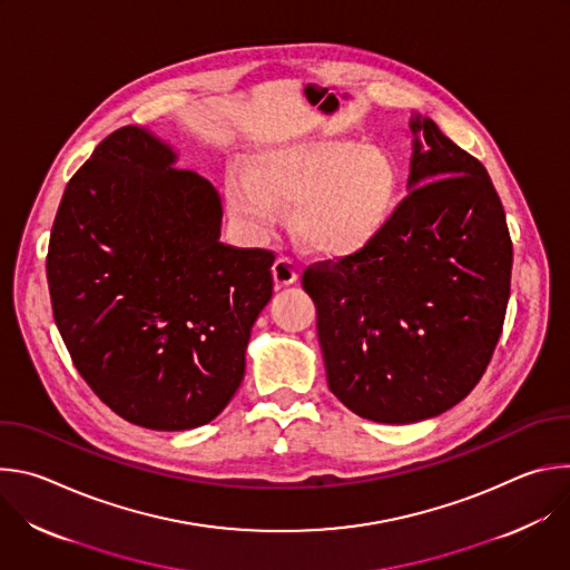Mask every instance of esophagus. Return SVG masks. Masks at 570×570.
I'll use <instances>...</instances> for the list:
<instances>
[{
	"mask_svg": "<svg viewBox=\"0 0 570 570\" xmlns=\"http://www.w3.org/2000/svg\"><path fill=\"white\" fill-rule=\"evenodd\" d=\"M273 277H275V284L279 288L282 286H291V284L297 282L299 268H297V264L291 257H277V262L273 266Z\"/></svg>",
	"mask_w": 570,
	"mask_h": 570,
	"instance_id": "esophagus-1",
	"label": "esophagus"
}]
</instances>
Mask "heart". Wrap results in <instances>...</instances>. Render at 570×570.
I'll use <instances>...</instances> for the list:
<instances>
[{"label": "heart", "instance_id": "obj_1", "mask_svg": "<svg viewBox=\"0 0 570 570\" xmlns=\"http://www.w3.org/2000/svg\"><path fill=\"white\" fill-rule=\"evenodd\" d=\"M399 196L394 159L354 139H320L259 150L227 174V205L253 232L268 229L279 207L311 253H356L387 223Z\"/></svg>", "mask_w": 570, "mask_h": 570}]
</instances>
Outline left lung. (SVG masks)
Returning a JSON list of instances; mask_svg holds the SVG:
<instances>
[{
    "label": "left lung",
    "mask_w": 570,
    "mask_h": 570,
    "mask_svg": "<svg viewBox=\"0 0 570 570\" xmlns=\"http://www.w3.org/2000/svg\"><path fill=\"white\" fill-rule=\"evenodd\" d=\"M411 130V194L361 250L302 275L330 390L379 424L460 403L492 361L510 299L512 240L490 176L433 119Z\"/></svg>",
    "instance_id": "8db88e82"
}]
</instances>
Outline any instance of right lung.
Returning <instances> with one entry per match:
<instances>
[{
  "mask_svg": "<svg viewBox=\"0 0 570 570\" xmlns=\"http://www.w3.org/2000/svg\"><path fill=\"white\" fill-rule=\"evenodd\" d=\"M126 126L67 183L47 253L53 320L95 394L130 424H209L246 374L275 255L220 243L218 191Z\"/></svg>",
  "mask_w": 570,
  "mask_h": 570,
  "instance_id": "add662e5",
  "label": "right lung"
}]
</instances>
